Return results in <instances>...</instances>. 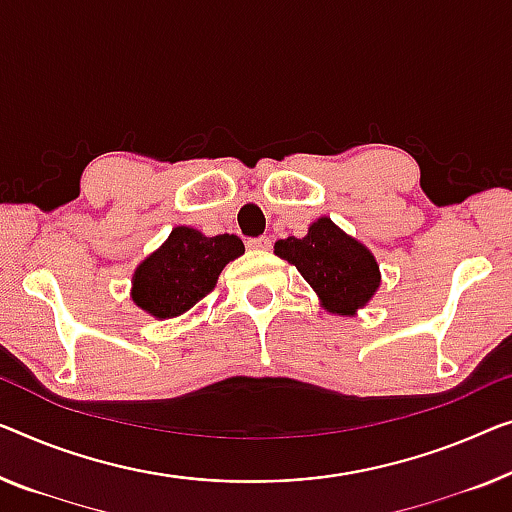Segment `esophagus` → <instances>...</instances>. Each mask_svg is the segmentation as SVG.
Segmentation results:
<instances>
[{"instance_id":"obj_1","label":"esophagus","mask_w":512,"mask_h":512,"mask_svg":"<svg viewBox=\"0 0 512 512\" xmlns=\"http://www.w3.org/2000/svg\"><path fill=\"white\" fill-rule=\"evenodd\" d=\"M248 248L250 250H269L271 239H269V236H257V239H248Z\"/></svg>"}]
</instances>
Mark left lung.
Returning <instances> with one entry per match:
<instances>
[{
    "instance_id": "left-lung-1",
    "label": "left lung",
    "mask_w": 512,
    "mask_h": 512,
    "mask_svg": "<svg viewBox=\"0 0 512 512\" xmlns=\"http://www.w3.org/2000/svg\"><path fill=\"white\" fill-rule=\"evenodd\" d=\"M273 253L299 269L303 280L315 289L319 305L331 315L354 317L375 299L381 271L372 250L329 216L317 218L308 234L276 241Z\"/></svg>"
}]
</instances>
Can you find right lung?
<instances>
[{"mask_svg":"<svg viewBox=\"0 0 512 512\" xmlns=\"http://www.w3.org/2000/svg\"><path fill=\"white\" fill-rule=\"evenodd\" d=\"M246 253L236 234L207 236L195 227H174L163 246L137 264L131 299L149 317L174 319L207 296L220 271Z\"/></svg>","mask_w":512,"mask_h":512,"instance_id":"right-lung-1","label":"right lung"}]
</instances>
